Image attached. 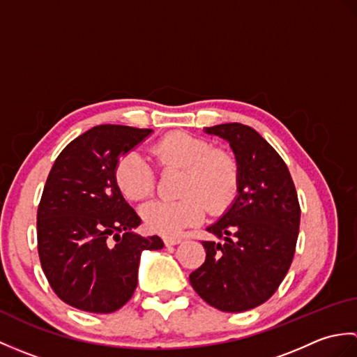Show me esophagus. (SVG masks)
I'll use <instances>...</instances> for the list:
<instances>
[{"instance_id": "34e87169", "label": "esophagus", "mask_w": 357, "mask_h": 357, "mask_svg": "<svg viewBox=\"0 0 357 357\" xmlns=\"http://www.w3.org/2000/svg\"><path fill=\"white\" fill-rule=\"evenodd\" d=\"M181 238H178V236H165L164 238V244L167 245V247H170V245H178V244H181Z\"/></svg>"}]
</instances>
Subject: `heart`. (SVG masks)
Returning <instances> with one entry per match:
<instances>
[{
	"label": "heart",
	"mask_w": 357,
	"mask_h": 357,
	"mask_svg": "<svg viewBox=\"0 0 357 357\" xmlns=\"http://www.w3.org/2000/svg\"><path fill=\"white\" fill-rule=\"evenodd\" d=\"M151 155L162 167L184 169L181 195L176 201H151L141 208L146 227L162 236H174L185 227L199 224L206 215V202L211 210L229 206L238 190L239 169L236 159L225 150L185 132L165 135L151 147ZM115 183L127 199L141 201L153 192L155 173L138 151H127L115 165Z\"/></svg>",
	"instance_id": "obj_1"
}]
</instances>
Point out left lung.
I'll list each match as a JSON object with an SVG mask.
<instances>
[{
  "label": "left lung",
  "mask_w": 357,
  "mask_h": 357,
  "mask_svg": "<svg viewBox=\"0 0 357 357\" xmlns=\"http://www.w3.org/2000/svg\"><path fill=\"white\" fill-rule=\"evenodd\" d=\"M230 144L236 158L238 195L207 231L206 262L190 284L208 305L241 313L268 301L290 268L299 234L298 193L284 159L255 128L239 124L206 127Z\"/></svg>",
  "instance_id": "left-lung-1"
}]
</instances>
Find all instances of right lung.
<instances>
[{"label":"right lung","instance_id":"obj_1","mask_svg":"<svg viewBox=\"0 0 357 357\" xmlns=\"http://www.w3.org/2000/svg\"><path fill=\"white\" fill-rule=\"evenodd\" d=\"M150 128L104 124L67 146L53 164L38 206V255L53 291L89 313H113L138 285L144 250H161L158 236L133 233L141 218L115 183L118 159Z\"/></svg>","mask_w":357,"mask_h":357}]
</instances>
